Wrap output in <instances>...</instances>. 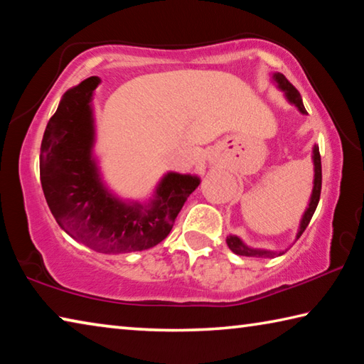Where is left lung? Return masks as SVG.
I'll list each match as a JSON object with an SVG mask.
<instances>
[{"mask_svg":"<svg viewBox=\"0 0 364 364\" xmlns=\"http://www.w3.org/2000/svg\"><path fill=\"white\" fill-rule=\"evenodd\" d=\"M273 80L278 85V88L284 93L286 100L294 104L295 107H297L301 114H306L304 102H301V96L297 90H295V86L289 83V80L282 75V73H273ZM313 167H315V180H313V191H311V197H310V202H308V207L305 213L301 215V220H300V226H299V231H297V239L304 234V231L306 230L308 223H310V220L313 217V213H315L316 207H318V202H319V196H321V156H319V147L315 144L313 146ZM226 244L228 247H230L234 254L236 255H242V257H252V258H274V257H279L284 254L286 250H279V252H273V250H267V249H254V247H249V245H245L242 242L241 237L234 236V234H230V236L226 237Z\"/></svg>","mask_w":364,"mask_h":364,"instance_id":"8db88e82","label":"left lung"}]
</instances>
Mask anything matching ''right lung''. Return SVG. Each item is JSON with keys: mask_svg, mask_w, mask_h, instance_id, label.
Listing matches in <instances>:
<instances>
[{"mask_svg": "<svg viewBox=\"0 0 364 364\" xmlns=\"http://www.w3.org/2000/svg\"><path fill=\"white\" fill-rule=\"evenodd\" d=\"M90 77L67 90L49 119L40 149V180L58 225L75 241L101 254H127L162 242L199 176L168 171L146 204L110 193L93 156L96 128Z\"/></svg>", "mask_w": 364, "mask_h": 364, "instance_id": "right-lung-1", "label": "right lung"}]
</instances>
